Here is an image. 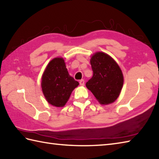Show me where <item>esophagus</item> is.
<instances>
[{"mask_svg":"<svg viewBox=\"0 0 159 159\" xmlns=\"http://www.w3.org/2000/svg\"><path fill=\"white\" fill-rule=\"evenodd\" d=\"M80 86H84V80H81L80 81Z\"/></svg>","mask_w":159,"mask_h":159,"instance_id":"esophagus-1","label":"esophagus"}]
</instances>
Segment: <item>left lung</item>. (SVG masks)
Wrapping results in <instances>:
<instances>
[{
  "mask_svg": "<svg viewBox=\"0 0 159 159\" xmlns=\"http://www.w3.org/2000/svg\"><path fill=\"white\" fill-rule=\"evenodd\" d=\"M93 77L86 84L99 102L108 104L119 96L123 85V75L117 63L104 52H96L91 59Z\"/></svg>",
  "mask_w": 159,
  "mask_h": 159,
  "instance_id": "left-lung-1",
  "label": "left lung"
}]
</instances>
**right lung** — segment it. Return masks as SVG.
Listing matches in <instances>:
<instances>
[{
    "label": "right lung",
    "instance_id": "1",
    "mask_svg": "<svg viewBox=\"0 0 159 159\" xmlns=\"http://www.w3.org/2000/svg\"><path fill=\"white\" fill-rule=\"evenodd\" d=\"M79 82L69 75L62 58L50 61L42 76L41 87L48 103L53 106L64 107L72 91Z\"/></svg>",
    "mask_w": 159,
    "mask_h": 159
}]
</instances>
